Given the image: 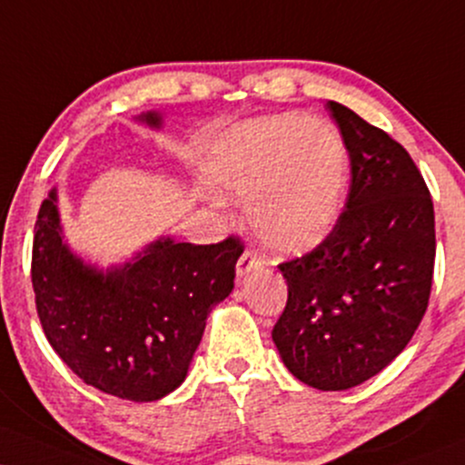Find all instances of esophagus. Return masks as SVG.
<instances>
[{
	"mask_svg": "<svg viewBox=\"0 0 465 465\" xmlns=\"http://www.w3.org/2000/svg\"><path fill=\"white\" fill-rule=\"evenodd\" d=\"M260 266H262L260 257H257L253 251H244L242 257H240V260H238L236 275H238V279H244V277L249 275V272L257 271V268H260Z\"/></svg>",
	"mask_w": 465,
	"mask_h": 465,
	"instance_id": "obj_1",
	"label": "esophagus"
}]
</instances>
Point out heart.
Returning a JSON list of instances; mask_svg holds the SVG:
<instances>
[{
  "instance_id": "obj_1",
  "label": "heart",
  "mask_w": 465,
  "mask_h": 465,
  "mask_svg": "<svg viewBox=\"0 0 465 465\" xmlns=\"http://www.w3.org/2000/svg\"><path fill=\"white\" fill-rule=\"evenodd\" d=\"M201 169L216 193L247 199L251 227L268 251L294 257L331 238L349 151L329 121L283 112L227 130L210 144Z\"/></svg>"
}]
</instances>
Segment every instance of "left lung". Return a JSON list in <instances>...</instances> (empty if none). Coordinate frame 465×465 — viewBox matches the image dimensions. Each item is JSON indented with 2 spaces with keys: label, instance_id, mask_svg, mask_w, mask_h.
<instances>
[{
  "label": "left lung",
  "instance_id": "obj_1",
  "mask_svg": "<svg viewBox=\"0 0 465 465\" xmlns=\"http://www.w3.org/2000/svg\"><path fill=\"white\" fill-rule=\"evenodd\" d=\"M351 160L331 238L279 264L288 303L272 329L282 361L322 392L355 388L402 353L429 305L435 216L405 149L342 104L327 102Z\"/></svg>",
  "mask_w": 465,
  "mask_h": 465
}]
</instances>
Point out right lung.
<instances>
[{
    "mask_svg": "<svg viewBox=\"0 0 465 465\" xmlns=\"http://www.w3.org/2000/svg\"><path fill=\"white\" fill-rule=\"evenodd\" d=\"M160 130L162 114L144 112ZM32 286L49 344L99 392L160 401L186 379L210 312L233 290L242 242H177L162 236L119 266L99 268L66 244L58 190L41 203Z\"/></svg>",
    "mask_w": 465,
    "mask_h": 465,
    "instance_id": "right-lung-1",
    "label": "right lung"
}]
</instances>
